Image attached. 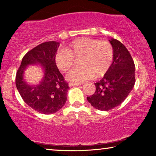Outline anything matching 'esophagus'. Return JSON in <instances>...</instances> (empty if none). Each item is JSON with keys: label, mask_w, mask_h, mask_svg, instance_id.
<instances>
[{"label": "esophagus", "mask_w": 156, "mask_h": 156, "mask_svg": "<svg viewBox=\"0 0 156 156\" xmlns=\"http://www.w3.org/2000/svg\"><path fill=\"white\" fill-rule=\"evenodd\" d=\"M80 84H74V83H69V87H75V86H79Z\"/></svg>", "instance_id": "esophagus-1"}]
</instances>
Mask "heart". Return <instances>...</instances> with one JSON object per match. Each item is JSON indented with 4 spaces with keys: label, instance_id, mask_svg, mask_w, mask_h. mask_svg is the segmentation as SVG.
<instances>
[{
    "label": "heart",
    "instance_id": "1",
    "mask_svg": "<svg viewBox=\"0 0 156 156\" xmlns=\"http://www.w3.org/2000/svg\"><path fill=\"white\" fill-rule=\"evenodd\" d=\"M114 57V50L109 42L89 37L74 40L59 50L55 56V62L60 71L67 72L72 67L74 59L80 58V67L67 74V80L74 84H80L93 76L100 78L107 73Z\"/></svg>",
    "mask_w": 156,
    "mask_h": 156
}]
</instances>
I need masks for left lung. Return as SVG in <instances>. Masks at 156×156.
<instances>
[{
  "instance_id": "obj_1",
  "label": "left lung",
  "mask_w": 156,
  "mask_h": 156,
  "mask_svg": "<svg viewBox=\"0 0 156 156\" xmlns=\"http://www.w3.org/2000/svg\"><path fill=\"white\" fill-rule=\"evenodd\" d=\"M109 41L114 50V61L102 80L94 83L95 93L87 97L91 105L101 111H109L120 105L136 82L135 65L129 50L118 40Z\"/></svg>"
}]
</instances>
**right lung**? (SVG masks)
Instances as JSON below:
<instances>
[{"mask_svg":"<svg viewBox=\"0 0 156 156\" xmlns=\"http://www.w3.org/2000/svg\"><path fill=\"white\" fill-rule=\"evenodd\" d=\"M59 44L55 41L45 42L28 51L16 72V85L23 101L43 114L58 112L67 101L69 85L55 62ZM33 63H40L44 68V77L36 86L27 84L23 80L25 67Z\"/></svg>","mask_w":156,"mask_h":156,"instance_id":"right-lung-1","label":"right lung"}]
</instances>
